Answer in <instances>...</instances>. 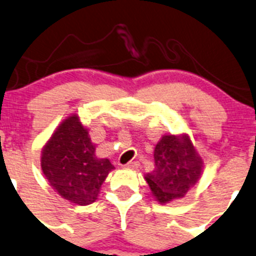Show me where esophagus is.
<instances>
[{
  "label": "esophagus",
  "mask_w": 256,
  "mask_h": 256,
  "mask_svg": "<svg viewBox=\"0 0 256 256\" xmlns=\"http://www.w3.org/2000/svg\"><path fill=\"white\" fill-rule=\"evenodd\" d=\"M140 164H138V162H128V164H125V168H130V169H136L137 166H138Z\"/></svg>",
  "instance_id": "obj_1"
}]
</instances>
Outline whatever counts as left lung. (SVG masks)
<instances>
[{"label": "left lung", "instance_id": "obj_1", "mask_svg": "<svg viewBox=\"0 0 256 256\" xmlns=\"http://www.w3.org/2000/svg\"><path fill=\"white\" fill-rule=\"evenodd\" d=\"M154 169L144 174L160 204L182 198L200 180L204 160L188 136L164 135L154 147Z\"/></svg>", "mask_w": 256, "mask_h": 256}]
</instances>
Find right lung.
Masks as SVG:
<instances>
[{
    "label": "right lung",
    "mask_w": 256,
    "mask_h": 256,
    "mask_svg": "<svg viewBox=\"0 0 256 256\" xmlns=\"http://www.w3.org/2000/svg\"><path fill=\"white\" fill-rule=\"evenodd\" d=\"M42 170L61 198L74 205H90L102 184L115 169L108 158L96 156V144L78 115L72 114L58 126L42 150Z\"/></svg>",
    "instance_id": "right-lung-1"
}]
</instances>
